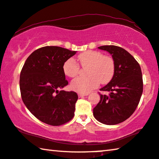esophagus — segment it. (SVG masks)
<instances>
[{
	"label": "esophagus",
	"mask_w": 159,
	"mask_h": 159,
	"mask_svg": "<svg viewBox=\"0 0 159 159\" xmlns=\"http://www.w3.org/2000/svg\"><path fill=\"white\" fill-rule=\"evenodd\" d=\"M88 93H79V98H81V97H84V96H88Z\"/></svg>",
	"instance_id": "esophagus-1"
}]
</instances>
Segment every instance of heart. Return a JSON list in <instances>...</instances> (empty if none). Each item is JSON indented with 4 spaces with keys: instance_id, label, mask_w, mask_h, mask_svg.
I'll use <instances>...</instances> for the list:
<instances>
[{
    "instance_id": "b5f03b06",
    "label": "heart",
    "mask_w": 159,
    "mask_h": 159,
    "mask_svg": "<svg viewBox=\"0 0 159 159\" xmlns=\"http://www.w3.org/2000/svg\"><path fill=\"white\" fill-rule=\"evenodd\" d=\"M82 67L88 68L86 78H77L70 84L73 91L80 93H88L101 84H107L113 76L115 63L112 57L103 56L101 52L88 51L78 56ZM63 71L67 76L75 78L79 75L80 67L74 59L69 58L63 64Z\"/></svg>"
}]
</instances>
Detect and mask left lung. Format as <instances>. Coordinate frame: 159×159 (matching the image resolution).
Here are the masks:
<instances>
[{
	"label": "left lung",
	"instance_id": "8db88e82",
	"mask_svg": "<svg viewBox=\"0 0 159 159\" xmlns=\"http://www.w3.org/2000/svg\"><path fill=\"white\" fill-rule=\"evenodd\" d=\"M98 48L112 56L115 71L111 81L100 89L109 94H100L93 116L103 124H118L131 116L139 105L143 93L141 69L136 59L120 47L102 46Z\"/></svg>",
	"mask_w": 159,
	"mask_h": 159
}]
</instances>
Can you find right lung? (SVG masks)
<instances>
[{"instance_id": "1", "label": "right lung", "mask_w": 159, "mask_h": 159, "mask_svg": "<svg viewBox=\"0 0 159 159\" xmlns=\"http://www.w3.org/2000/svg\"><path fill=\"white\" fill-rule=\"evenodd\" d=\"M76 51L58 46L35 50L26 59L20 75L22 100L38 119L51 125H60L74 116L78 95L59 91L67 86L63 64Z\"/></svg>"}]
</instances>
